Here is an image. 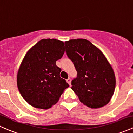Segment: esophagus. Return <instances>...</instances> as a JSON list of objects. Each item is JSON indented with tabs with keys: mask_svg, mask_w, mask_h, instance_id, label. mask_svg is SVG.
Listing matches in <instances>:
<instances>
[{
	"mask_svg": "<svg viewBox=\"0 0 133 133\" xmlns=\"http://www.w3.org/2000/svg\"><path fill=\"white\" fill-rule=\"evenodd\" d=\"M66 82L68 83V84L70 85V86L71 85V79H70V78H68V79H67Z\"/></svg>",
	"mask_w": 133,
	"mask_h": 133,
	"instance_id": "esophagus-1",
	"label": "esophagus"
}]
</instances>
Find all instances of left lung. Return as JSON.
Segmentation results:
<instances>
[{"label":"left lung","mask_w":133,"mask_h":133,"mask_svg":"<svg viewBox=\"0 0 133 133\" xmlns=\"http://www.w3.org/2000/svg\"><path fill=\"white\" fill-rule=\"evenodd\" d=\"M65 45L77 71V77L71 81V89L80 102L92 109L108 104L114 94L116 78L102 52L85 39H70Z\"/></svg>","instance_id":"8db88e82"}]
</instances>
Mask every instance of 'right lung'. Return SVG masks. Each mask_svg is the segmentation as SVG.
Wrapping results in <instances>:
<instances>
[{"label": "right lung", "mask_w": 133, "mask_h": 133, "mask_svg": "<svg viewBox=\"0 0 133 133\" xmlns=\"http://www.w3.org/2000/svg\"><path fill=\"white\" fill-rule=\"evenodd\" d=\"M65 53L64 43L43 39L27 52L17 73V83L23 99L36 108L47 109L58 101L69 87L59 75L56 62Z\"/></svg>", "instance_id": "add662e5"}]
</instances>
